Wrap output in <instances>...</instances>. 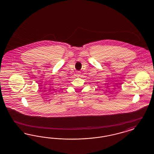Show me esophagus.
<instances>
[{"label": "esophagus", "mask_w": 154, "mask_h": 154, "mask_svg": "<svg viewBox=\"0 0 154 154\" xmlns=\"http://www.w3.org/2000/svg\"><path fill=\"white\" fill-rule=\"evenodd\" d=\"M80 74H81V72L79 71H77L76 72V74L77 75V76H80Z\"/></svg>", "instance_id": "obj_1"}]
</instances>
